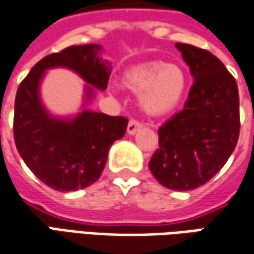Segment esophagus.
I'll list each match as a JSON object with an SVG mask.
<instances>
[{
  "label": "esophagus",
  "mask_w": 254,
  "mask_h": 254,
  "mask_svg": "<svg viewBox=\"0 0 254 254\" xmlns=\"http://www.w3.org/2000/svg\"><path fill=\"white\" fill-rule=\"evenodd\" d=\"M139 127H142V124L139 122L138 119H130L129 124H127V133L129 135H135Z\"/></svg>",
  "instance_id": "34e87169"
}]
</instances>
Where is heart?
Segmentation results:
<instances>
[{
    "mask_svg": "<svg viewBox=\"0 0 254 254\" xmlns=\"http://www.w3.org/2000/svg\"><path fill=\"white\" fill-rule=\"evenodd\" d=\"M124 83L140 94V105L152 115L169 112L182 99L186 76L181 68L163 62L135 66L125 73Z\"/></svg>",
    "mask_w": 254,
    "mask_h": 254,
    "instance_id": "1",
    "label": "heart"
}]
</instances>
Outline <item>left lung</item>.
Masks as SVG:
<instances>
[{
  "label": "left lung",
  "mask_w": 254,
  "mask_h": 254,
  "mask_svg": "<svg viewBox=\"0 0 254 254\" xmlns=\"http://www.w3.org/2000/svg\"><path fill=\"white\" fill-rule=\"evenodd\" d=\"M193 85L181 112L158 130L149 169L168 189L192 190L209 182L236 148L240 132L236 79L209 51L176 42Z\"/></svg>",
  "instance_id": "8db88e82"
}]
</instances>
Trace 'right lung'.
<instances>
[{
  "label": "right lung",
  "instance_id": "add662e5",
  "mask_svg": "<svg viewBox=\"0 0 254 254\" xmlns=\"http://www.w3.org/2000/svg\"><path fill=\"white\" fill-rule=\"evenodd\" d=\"M99 45H72L50 54L19 83L14 109V140L21 158L41 182L58 192L83 189L105 168L111 145L127 132L125 116L83 111L72 121L51 118L39 102L45 69L66 66L88 83L106 89L112 66L96 54ZM92 89L88 86V96Z\"/></svg>",
  "mask_w": 254,
  "mask_h": 254
}]
</instances>
